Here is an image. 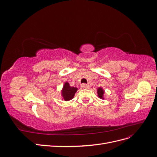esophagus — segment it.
Masks as SVG:
<instances>
[{
    "instance_id": "esophagus-1",
    "label": "esophagus",
    "mask_w": 157,
    "mask_h": 157,
    "mask_svg": "<svg viewBox=\"0 0 157 157\" xmlns=\"http://www.w3.org/2000/svg\"><path fill=\"white\" fill-rule=\"evenodd\" d=\"M81 88H83V89L88 88H89V85L86 84H81Z\"/></svg>"
}]
</instances>
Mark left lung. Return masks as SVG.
I'll list each match as a JSON object with an SVG mask.
<instances>
[{"instance_id": "obj_1", "label": "left lung", "mask_w": 157, "mask_h": 157, "mask_svg": "<svg viewBox=\"0 0 157 157\" xmlns=\"http://www.w3.org/2000/svg\"><path fill=\"white\" fill-rule=\"evenodd\" d=\"M97 94H98V96L99 98L104 99V94H105V90H103L102 87H99L97 90Z\"/></svg>"}]
</instances>
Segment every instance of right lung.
Listing matches in <instances>:
<instances>
[{"label":"right lung","mask_w":157,"mask_h":157,"mask_svg":"<svg viewBox=\"0 0 157 157\" xmlns=\"http://www.w3.org/2000/svg\"><path fill=\"white\" fill-rule=\"evenodd\" d=\"M78 88L77 87L71 86L67 82H65L63 84L62 90L61 91V99H63L65 101H67L72 99L75 93L77 92Z\"/></svg>","instance_id":"add662e5"}]
</instances>
